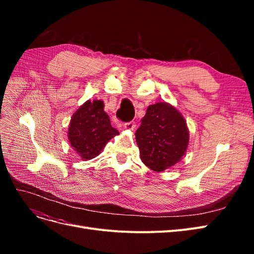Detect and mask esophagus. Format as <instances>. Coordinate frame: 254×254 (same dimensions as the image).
Returning <instances> with one entry per match:
<instances>
[{
  "mask_svg": "<svg viewBox=\"0 0 254 254\" xmlns=\"http://www.w3.org/2000/svg\"><path fill=\"white\" fill-rule=\"evenodd\" d=\"M135 126V122H128L126 124H124V128L127 130H134Z\"/></svg>",
  "mask_w": 254,
  "mask_h": 254,
  "instance_id": "obj_1",
  "label": "esophagus"
}]
</instances>
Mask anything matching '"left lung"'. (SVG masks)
<instances>
[{
    "label": "left lung",
    "instance_id": "8db88e82",
    "mask_svg": "<svg viewBox=\"0 0 254 254\" xmlns=\"http://www.w3.org/2000/svg\"><path fill=\"white\" fill-rule=\"evenodd\" d=\"M190 133L187 122L174 106L157 103L148 106L135 141L142 162L155 172H164L186 155Z\"/></svg>",
    "mask_w": 254,
    "mask_h": 254
}]
</instances>
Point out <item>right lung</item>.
Masks as SVG:
<instances>
[{
    "instance_id": "add662e5",
    "label": "right lung",
    "mask_w": 254,
    "mask_h": 254,
    "mask_svg": "<svg viewBox=\"0 0 254 254\" xmlns=\"http://www.w3.org/2000/svg\"><path fill=\"white\" fill-rule=\"evenodd\" d=\"M118 134V130L111 126L109 115L104 111V102L89 99L73 114L67 139L82 160H91Z\"/></svg>"
}]
</instances>
